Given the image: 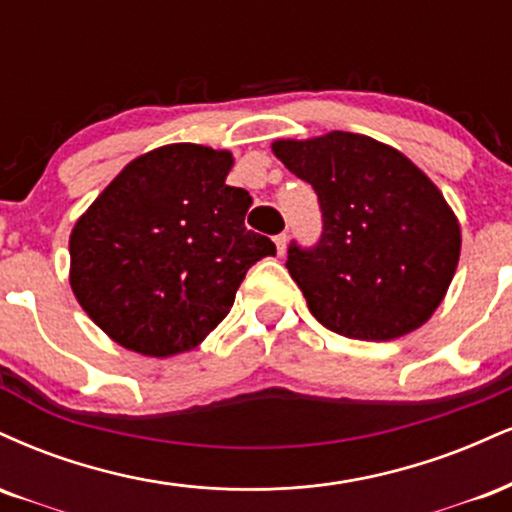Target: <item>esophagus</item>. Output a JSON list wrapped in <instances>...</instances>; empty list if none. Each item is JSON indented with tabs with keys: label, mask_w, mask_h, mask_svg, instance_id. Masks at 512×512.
<instances>
[{
	"label": "esophagus",
	"mask_w": 512,
	"mask_h": 512,
	"mask_svg": "<svg viewBox=\"0 0 512 512\" xmlns=\"http://www.w3.org/2000/svg\"><path fill=\"white\" fill-rule=\"evenodd\" d=\"M273 242H275V246H278V254H280V256L285 254V249H287V234H285V232L275 234V237H273Z\"/></svg>",
	"instance_id": "34e87169"
}]
</instances>
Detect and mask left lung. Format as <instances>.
Listing matches in <instances>:
<instances>
[{
    "label": "left lung",
    "instance_id": "8db88e82",
    "mask_svg": "<svg viewBox=\"0 0 512 512\" xmlns=\"http://www.w3.org/2000/svg\"><path fill=\"white\" fill-rule=\"evenodd\" d=\"M275 158L318 194L323 234L287 251L309 311L333 333L386 342L424 326L460 261V222L438 186L371 136L273 143Z\"/></svg>",
    "mask_w": 512,
    "mask_h": 512
}]
</instances>
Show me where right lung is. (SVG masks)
Returning <instances> with one entry per match:
<instances>
[{
	"label": "right lung",
	"mask_w": 512,
	"mask_h": 512,
	"mask_svg": "<svg viewBox=\"0 0 512 512\" xmlns=\"http://www.w3.org/2000/svg\"><path fill=\"white\" fill-rule=\"evenodd\" d=\"M230 150L170 143L131 160L76 220L69 282L117 345L172 357L230 314L246 270L275 244L244 227L249 191Z\"/></svg>",
	"instance_id": "1"
}]
</instances>
